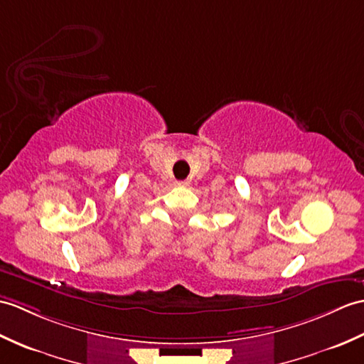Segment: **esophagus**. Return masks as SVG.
<instances>
[{"instance_id": "esophagus-1", "label": "esophagus", "mask_w": 364, "mask_h": 364, "mask_svg": "<svg viewBox=\"0 0 364 364\" xmlns=\"http://www.w3.org/2000/svg\"><path fill=\"white\" fill-rule=\"evenodd\" d=\"M176 186H181V188H186V186H189V180H180V181H175Z\"/></svg>"}]
</instances>
